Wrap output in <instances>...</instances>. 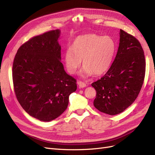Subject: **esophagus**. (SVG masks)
<instances>
[{"label":"esophagus","instance_id":"obj_1","mask_svg":"<svg viewBox=\"0 0 155 155\" xmlns=\"http://www.w3.org/2000/svg\"><path fill=\"white\" fill-rule=\"evenodd\" d=\"M78 85L80 88H84V87H86L87 86V84L84 82L82 81H78Z\"/></svg>","mask_w":155,"mask_h":155}]
</instances>
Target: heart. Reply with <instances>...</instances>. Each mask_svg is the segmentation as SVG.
<instances>
[{
  "mask_svg": "<svg viewBox=\"0 0 155 155\" xmlns=\"http://www.w3.org/2000/svg\"><path fill=\"white\" fill-rule=\"evenodd\" d=\"M116 51V44L109 36L87 34L78 37L64 54L67 71L74 74L80 67L81 59L83 77L105 73L110 67Z\"/></svg>",
  "mask_w": 155,
  "mask_h": 155,
  "instance_id": "obj_1",
  "label": "heart"
}]
</instances>
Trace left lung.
<instances>
[{
    "label": "left lung",
    "mask_w": 155,
    "mask_h": 155,
    "mask_svg": "<svg viewBox=\"0 0 155 155\" xmlns=\"http://www.w3.org/2000/svg\"><path fill=\"white\" fill-rule=\"evenodd\" d=\"M116 58L107 72L92 83L96 91L94 106L104 113L116 115L137 99L145 74V60L138 40L120 30Z\"/></svg>",
    "instance_id": "left-lung-1"
}]
</instances>
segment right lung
Masks as SVG:
<instances>
[{
	"label": "right lung",
	"instance_id": "right-lung-1",
	"mask_svg": "<svg viewBox=\"0 0 155 155\" xmlns=\"http://www.w3.org/2000/svg\"><path fill=\"white\" fill-rule=\"evenodd\" d=\"M60 30L32 37L20 46L14 58L12 77L18 101L28 114L43 121L57 118L67 109L76 91V79L61 61Z\"/></svg>",
	"mask_w": 155,
	"mask_h": 155
}]
</instances>
